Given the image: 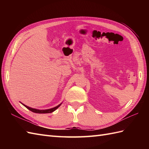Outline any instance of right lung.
I'll use <instances>...</instances> for the list:
<instances>
[{"mask_svg":"<svg viewBox=\"0 0 149 149\" xmlns=\"http://www.w3.org/2000/svg\"><path fill=\"white\" fill-rule=\"evenodd\" d=\"M22 105H24L25 107H26V108H27L29 110L31 111L32 112H34V113H52L53 111H54L56 109H57L58 108V107L61 105V103L60 104H59V105H58L57 106L54 107H52V108H50V109H35V108H32V107H29V106H27L26 105H25V104H22V102H20Z\"/></svg>","mask_w":149,"mask_h":149,"instance_id":"1","label":"right lung"}]
</instances>
